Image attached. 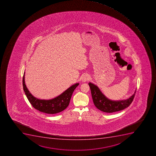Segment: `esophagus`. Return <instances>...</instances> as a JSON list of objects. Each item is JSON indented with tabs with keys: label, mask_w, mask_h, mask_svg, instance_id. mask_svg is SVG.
Wrapping results in <instances>:
<instances>
[{
	"label": "esophagus",
	"mask_w": 156,
	"mask_h": 156,
	"mask_svg": "<svg viewBox=\"0 0 156 156\" xmlns=\"http://www.w3.org/2000/svg\"><path fill=\"white\" fill-rule=\"evenodd\" d=\"M90 76L88 75H84L83 76V77L81 78V81L83 82H85V81H88L90 80Z\"/></svg>",
	"instance_id": "34e87169"
}]
</instances>
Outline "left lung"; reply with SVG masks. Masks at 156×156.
I'll return each instance as SVG.
<instances>
[{"label":"left lung","instance_id":"left-lung-1","mask_svg":"<svg viewBox=\"0 0 156 156\" xmlns=\"http://www.w3.org/2000/svg\"><path fill=\"white\" fill-rule=\"evenodd\" d=\"M90 88L91 96L97 108L104 112L112 113L120 111L128 107L133 101L136 90L134 94L127 99L124 100H112L109 99L100 91L99 87L92 83H88Z\"/></svg>","mask_w":156,"mask_h":156}]
</instances>
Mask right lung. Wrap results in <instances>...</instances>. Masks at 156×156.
I'll list each match as a JSON object with an SVG mask.
<instances>
[{"instance_id": "right-lung-1", "label": "right lung", "mask_w": 156, "mask_h": 156, "mask_svg": "<svg viewBox=\"0 0 156 156\" xmlns=\"http://www.w3.org/2000/svg\"><path fill=\"white\" fill-rule=\"evenodd\" d=\"M25 73L23 77V90L29 101L34 108L47 114H56L65 109L69 105L73 91L79 85V83L73 84L62 94L52 99H39L33 96L27 88L25 82Z\"/></svg>"}]
</instances>
